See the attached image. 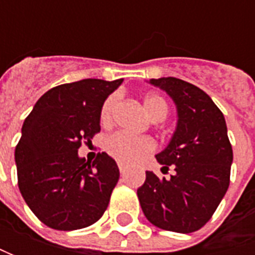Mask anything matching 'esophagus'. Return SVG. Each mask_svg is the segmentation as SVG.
I'll return each instance as SVG.
<instances>
[{
	"label": "esophagus",
	"mask_w": 255,
	"mask_h": 255,
	"mask_svg": "<svg viewBox=\"0 0 255 255\" xmlns=\"http://www.w3.org/2000/svg\"><path fill=\"white\" fill-rule=\"evenodd\" d=\"M126 169H128V167H126L123 163H119V170H121V174H125V173H126Z\"/></svg>",
	"instance_id": "obj_1"
}]
</instances>
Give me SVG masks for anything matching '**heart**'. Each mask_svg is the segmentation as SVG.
<instances>
[{"mask_svg": "<svg viewBox=\"0 0 255 255\" xmlns=\"http://www.w3.org/2000/svg\"><path fill=\"white\" fill-rule=\"evenodd\" d=\"M116 105V96H109L101 109V122L102 125H111L113 116V109ZM143 108L147 116L153 122H160L166 119L169 113L167 102L163 99L160 95L149 93L143 98ZM105 149L112 157L123 163H136L142 159L144 154L153 149V142L149 137L142 136H132L128 133L118 132L111 134L106 142Z\"/></svg>", "mask_w": 255, "mask_h": 255, "instance_id": "1", "label": "heart"}]
</instances>
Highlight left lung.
I'll return each instance as SVG.
<instances>
[{"label": "left lung", "mask_w": 255, "mask_h": 255, "mask_svg": "<svg viewBox=\"0 0 255 255\" xmlns=\"http://www.w3.org/2000/svg\"><path fill=\"white\" fill-rule=\"evenodd\" d=\"M177 109V125L166 149L156 154L170 179L146 171L137 197L153 226L193 233L210 220L230 184L233 149L221 111L200 88L177 78L150 79Z\"/></svg>", "instance_id": "8db88e82"}]
</instances>
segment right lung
<instances>
[{"label": "right lung", "mask_w": 255, "mask_h": 255, "mask_svg": "<svg viewBox=\"0 0 255 255\" xmlns=\"http://www.w3.org/2000/svg\"><path fill=\"white\" fill-rule=\"evenodd\" d=\"M123 79H82L55 86L35 103L15 147L18 187L45 226L78 230L99 220L119 180L118 164L98 153L92 163L78 154L101 132V109Z\"/></svg>", "instance_id": "right-lung-1"}]
</instances>
